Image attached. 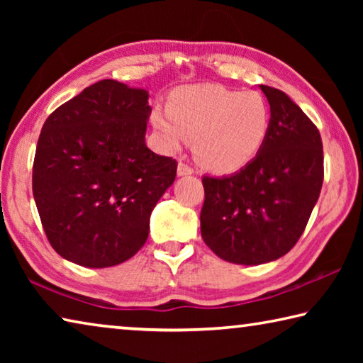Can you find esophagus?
<instances>
[{
    "label": "esophagus",
    "mask_w": 363,
    "mask_h": 363,
    "mask_svg": "<svg viewBox=\"0 0 363 363\" xmlns=\"http://www.w3.org/2000/svg\"><path fill=\"white\" fill-rule=\"evenodd\" d=\"M190 174H194V169L190 168L189 164L182 163V162L177 164V176L182 177V176H190Z\"/></svg>",
    "instance_id": "obj_1"
}]
</instances>
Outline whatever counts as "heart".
Masks as SVG:
<instances>
[{"mask_svg": "<svg viewBox=\"0 0 363 363\" xmlns=\"http://www.w3.org/2000/svg\"><path fill=\"white\" fill-rule=\"evenodd\" d=\"M150 121L168 150H179L195 139V158L201 167L229 174L247 167L261 152L272 113L257 91L194 84L176 89L168 110L153 108Z\"/></svg>", "mask_w": 363, "mask_h": 363, "instance_id": "obj_1", "label": "heart"}]
</instances>
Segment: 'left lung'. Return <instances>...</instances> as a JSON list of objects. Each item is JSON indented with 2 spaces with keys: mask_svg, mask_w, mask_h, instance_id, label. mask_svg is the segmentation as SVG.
<instances>
[{
  "mask_svg": "<svg viewBox=\"0 0 363 363\" xmlns=\"http://www.w3.org/2000/svg\"><path fill=\"white\" fill-rule=\"evenodd\" d=\"M272 123L261 152L247 167L203 177V242L220 259L257 266L286 255L304 232L320 195V133L284 91L259 84Z\"/></svg>",
  "mask_w": 363,
  "mask_h": 363,
  "instance_id": "obj_1",
  "label": "left lung"
}]
</instances>
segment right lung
I'll return each mask as SVG.
<instances>
[{
	"label": "right lung",
	"mask_w": 363,
	"mask_h": 363,
	"mask_svg": "<svg viewBox=\"0 0 363 363\" xmlns=\"http://www.w3.org/2000/svg\"><path fill=\"white\" fill-rule=\"evenodd\" d=\"M149 91L102 79L48 116L36 145L33 199L51 247L83 267L130 259L176 179V160L145 144Z\"/></svg>",
	"instance_id": "right-lung-1"
}]
</instances>
